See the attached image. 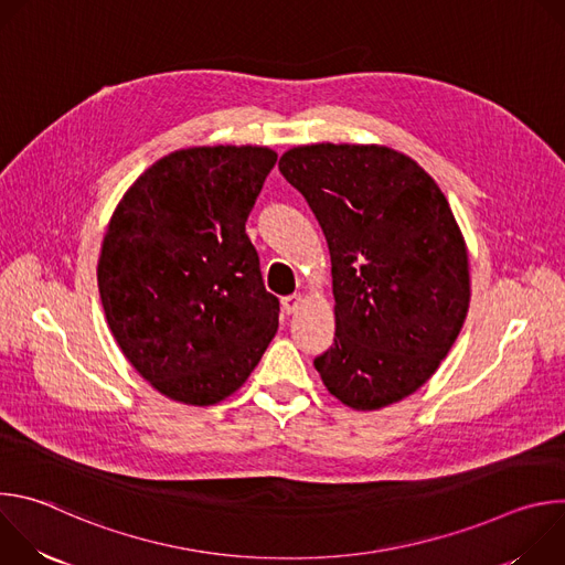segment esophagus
Instances as JSON below:
<instances>
[{
    "mask_svg": "<svg viewBox=\"0 0 565 565\" xmlns=\"http://www.w3.org/2000/svg\"><path fill=\"white\" fill-rule=\"evenodd\" d=\"M301 306V295H288V297H284L281 299V308H284V312L286 315H292V312H297V308Z\"/></svg>",
    "mask_w": 565,
    "mask_h": 565,
    "instance_id": "obj_1",
    "label": "esophagus"
}]
</instances>
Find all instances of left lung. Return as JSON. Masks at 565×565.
I'll list each match as a JSON object with an SVG mask.
<instances>
[{
	"mask_svg": "<svg viewBox=\"0 0 565 565\" xmlns=\"http://www.w3.org/2000/svg\"><path fill=\"white\" fill-rule=\"evenodd\" d=\"M279 172L327 236L335 340L315 358L327 388L358 412L420 388L469 308L467 248L436 181L380 145H303Z\"/></svg>",
	"mask_w": 565,
	"mask_h": 565,
	"instance_id": "1",
	"label": "left lung"
}]
</instances>
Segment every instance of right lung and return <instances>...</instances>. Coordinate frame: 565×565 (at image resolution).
Listing matches in <instances>:
<instances>
[{
  "mask_svg": "<svg viewBox=\"0 0 565 565\" xmlns=\"http://www.w3.org/2000/svg\"><path fill=\"white\" fill-rule=\"evenodd\" d=\"M277 163L268 147H190L118 203L98 264L107 324L131 366L185 405H214L279 327L246 221Z\"/></svg>",
  "mask_w": 565,
  "mask_h": 565,
  "instance_id": "right-lung-1",
  "label": "right lung"
}]
</instances>
